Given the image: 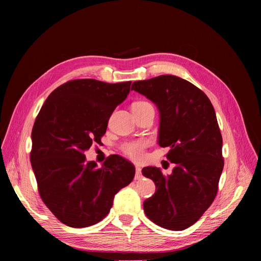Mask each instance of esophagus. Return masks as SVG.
Segmentation results:
<instances>
[{"label":"esophagus","instance_id":"34e87169","mask_svg":"<svg viewBox=\"0 0 261 261\" xmlns=\"http://www.w3.org/2000/svg\"><path fill=\"white\" fill-rule=\"evenodd\" d=\"M143 177V174H141V169L139 167H136V174H135V178L136 179H140Z\"/></svg>","mask_w":261,"mask_h":261}]
</instances>
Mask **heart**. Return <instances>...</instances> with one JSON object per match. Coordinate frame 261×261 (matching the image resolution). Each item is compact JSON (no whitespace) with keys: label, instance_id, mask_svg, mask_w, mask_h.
<instances>
[{"label":"heart","instance_id":"heart-1","mask_svg":"<svg viewBox=\"0 0 261 261\" xmlns=\"http://www.w3.org/2000/svg\"><path fill=\"white\" fill-rule=\"evenodd\" d=\"M152 107L147 101H137L135 103H133L132 110H144L147 108ZM147 146V143L145 140H133L125 143L122 146L123 152L132 158L133 160H141L144 158V150Z\"/></svg>","mask_w":261,"mask_h":261}]
</instances>
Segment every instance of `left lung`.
Masks as SVG:
<instances>
[{
  "label": "left lung",
  "instance_id": "obj_1",
  "mask_svg": "<svg viewBox=\"0 0 261 261\" xmlns=\"http://www.w3.org/2000/svg\"><path fill=\"white\" fill-rule=\"evenodd\" d=\"M132 90L159 110L158 144L170 148L167 158L175 163L170 175L154 167L141 171L156 189L144 201L145 213L156 225L183 231L200 219L218 192L224 162L215 109L204 92L173 75L135 82Z\"/></svg>",
  "mask_w": 261,
  "mask_h": 261
}]
</instances>
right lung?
I'll use <instances>...</instances> for the list:
<instances>
[{
	"label": "right lung",
	"instance_id": "1",
	"mask_svg": "<svg viewBox=\"0 0 261 261\" xmlns=\"http://www.w3.org/2000/svg\"><path fill=\"white\" fill-rule=\"evenodd\" d=\"M130 82L75 80L50 93L31 132L30 162L45 206L62 223L87 227L110 212L114 196L135 176L123 156L110 155L101 168L84 152L100 143Z\"/></svg>",
	"mask_w": 261,
	"mask_h": 261
}]
</instances>
